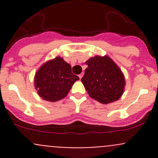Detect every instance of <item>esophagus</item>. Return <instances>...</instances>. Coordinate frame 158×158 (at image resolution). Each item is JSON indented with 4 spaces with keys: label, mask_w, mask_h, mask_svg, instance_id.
Returning <instances> with one entry per match:
<instances>
[{
    "label": "esophagus",
    "mask_w": 158,
    "mask_h": 158,
    "mask_svg": "<svg viewBox=\"0 0 158 158\" xmlns=\"http://www.w3.org/2000/svg\"><path fill=\"white\" fill-rule=\"evenodd\" d=\"M82 76H83V73H81V74L80 75H79V79H82Z\"/></svg>",
    "instance_id": "1"
}]
</instances>
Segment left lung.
<instances>
[{
	"label": "left lung",
	"mask_w": 158,
	"mask_h": 158,
	"mask_svg": "<svg viewBox=\"0 0 158 158\" xmlns=\"http://www.w3.org/2000/svg\"><path fill=\"white\" fill-rule=\"evenodd\" d=\"M88 67L82 78L89 95L102 104L117 101L125 91L123 73L109 56H95L85 62Z\"/></svg>",
	"instance_id": "1"
}]
</instances>
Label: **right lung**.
<instances>
[{
	"instance_id": "right-lung-1",
	"label": "right lung",
	"mask_w": 158,
	"mask_h": 158,
	"mask_svg": "<svg viewBox=\"0 0 158 158\" xmlns=\"http://www.w3.org/2000/svg\"><path fill=\"white\" fill-rule=\"evenodd\" d=\"M79 76L73 74L71 66L63 58L56 56L44 63L34 76V86L40 97L46 101L64 98Z\"/></svg>"
}]
</instances>
